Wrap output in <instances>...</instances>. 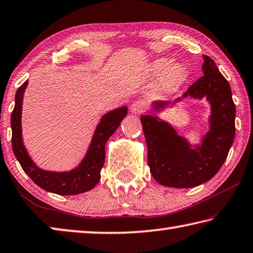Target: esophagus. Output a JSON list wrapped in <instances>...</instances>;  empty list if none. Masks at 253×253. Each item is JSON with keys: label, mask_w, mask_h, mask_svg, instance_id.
Returning a JSON list of instances; mask_svg holds the SVG:
<instances>
[{"label": "esophagus", "mask_w": 253, "mask_h": 253, "mask_svg": "<svg viewBox=\"0 0 253 253\" xmlns=\"http://www.w3.org/2000/svg\"><path fill=\"white\" fill-rule=\"evenodd\" d=\"M147 108V105L144 100H136L135 103L131 104L130 106V112L135 115H138L144 113Z\"/></svg>", "instance_id": "34e87169"}]
</instances>
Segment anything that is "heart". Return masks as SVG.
Returning a JSON list of instances; mask_svg holds the SVG:
<instances>
[{"label": "heart", "instance_id": "b5f03b06", "mask_svg": "<svg viewBox=\"0 0 253 253\" xmlns=\"http://www.w3.org/2000/svg\"><path fill=\"white\" fill-rule=\"evenodd\" d=\"M149 72L155 76L163 75L162 89L164 91L176 90L186 81L188 76V71L183 64H170V59L166 57L157 58L151 62Z\"/></svg>", "mask_w": 253, "mask_h": 253}]
</instances>
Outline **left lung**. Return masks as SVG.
<instances>
[{"mask_svg": "<svg viewBox=\"0 0 253 253\" xmlns=\"http://www.w3.org/2000/svg\"><path fill=\"white\" fill-rule=\"evenodd\" d=\"M204 76L195 82L182 97L170 102H153L155 112L160 113L183 98H207L211 115L209 131L201 144L191 146L185 137L179 136L174 128L158 116L140 117L146 144L147 160L150 172L158 183L172 188L197 187L210 180L227 159L235 139L236 106L232 100L228 81L217 65L204 55Z\"/></svg>", "mask_w": 253, "mask_h": 253, "instance_id": "obj_1", "label": "left lung"}]
</instances>
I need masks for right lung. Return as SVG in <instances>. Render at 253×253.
Listing matches in <instances>:
<instances>
[{
    "mask_svg": "<svg viewBox=\"0 0 253 253\" xmlns=\"http://www.w3.org/2000/svg\"><path fill=\"white\" fill-rule=\"evenodd\" d=\"M27 84L29 82L26 81L18 87L15 94V106L11 116L12 147L22 169L39 187L53 194L71 196L93 189L99 181L100 170L105 163V145L126 117L127 107L114 109L100 118L85 157L76 168L70 171L44 170L36 166L23 144L22 104Z\"/></svg>",
    "mask_w": 253,
    "mask_h": 253,
    "instance_id": "add662e5",
    "label": "right lung"
}]
</instances>
